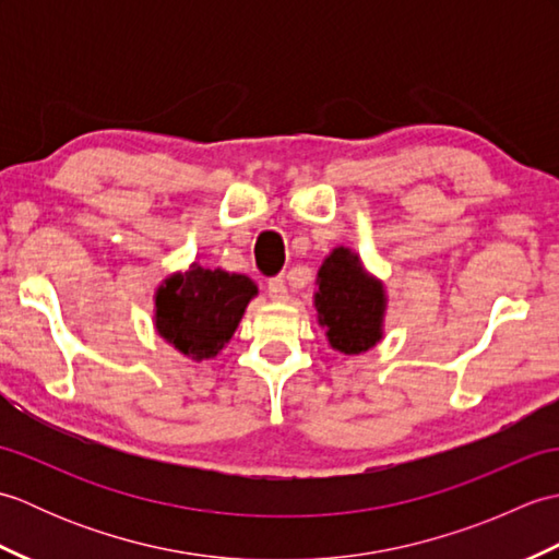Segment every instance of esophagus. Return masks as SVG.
I'll list each match as a JSON object with an SVG mask.
<instances>
[{"mask_svg": "<svg viewBox=\"0 0 559 559\" xmlns=\"http://www.w3.org/2000/svg\"><path fill=\"white\" fill-rule=\"evenodd\" d=\"M269 298L273 302H286L288 300V286L286 281H283V276H276L269 281Z\"/></svg>", "mask_w": 559, "mask_h": 559, "instance_id": "obj_1", "label": "esophagus"}]
</instances>
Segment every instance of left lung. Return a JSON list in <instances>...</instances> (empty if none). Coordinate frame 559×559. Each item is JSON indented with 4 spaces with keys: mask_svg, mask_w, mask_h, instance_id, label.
I'll list each match as a JSON object with an SVG mask.
<instances>
[{
    "mask_svg": "<svg viewBox=\"0 0 559 559\" xmlns=\"http://www.w3.org/2000/svg\"><path fill=\"white\" fill-rule=\"evenodd\" d=\"M384 281L365 269L358 252L336 247L317 271L314 310L329 346L343 355L372 350L384 338Z\"/></svg>",
    "mask_w": 559,
    "mask_h": 559,
    "instance_id": "1",
    "label": "left lung"
}]
</instances>
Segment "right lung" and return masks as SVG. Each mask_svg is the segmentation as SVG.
<instances>
[{
  "label": "right lung",
  "mask_w": 559,
  "mask_h": 559,
  "mask_svg": "<svg viewBox=\"0 0 559 559\" xmlns=\"http://www.w3.org/2000/svg\"><path fill=\"white\" fill-rule=\"evenodd\" d=\"M257 293V283L245 273L204 269L192 261L187 271L160 281L153 295V326L189 360H211L228 346Z\"/></svg>",
  "instance_id": "1"
}]
</instances>
